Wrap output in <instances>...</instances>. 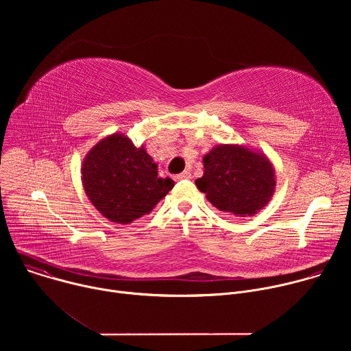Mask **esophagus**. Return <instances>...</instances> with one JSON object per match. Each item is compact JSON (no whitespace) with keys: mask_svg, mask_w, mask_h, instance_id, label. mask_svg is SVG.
Here are the masks:
<instances>
[{"mask_svg":"<svg viewBox=\"0 0 351 351\" xmlns=\"http://www.w3.org/2000/svg\"><path fill=\"white\" fill-rule=\"evenodd\" d=\"M190 176H191V173H190L189 171H184V172H182V173L176 175V176H175V180H180V179H189Z\"/></svg>","mask_w":351,"mask_h":351,"instance_id":"esophagus-1","label":"esophagus"}]
</instances>
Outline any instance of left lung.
<instances>
[{
	"label": "left lung",
	"instance_id": "8db88e82",
	"mask_svg": "<svg viewBox=\"0 0 351 351\" xmlns=\"http://www.w3.org/2000/svg\"><path fill=\"white\" fill-rule=\"evenodd\" d=\"M204 175L195 180L199 191L222 213L253 217L275 194L272 161L260 149L244 144H219L203 157Z\"/></svg>",
	"mask_w": 351,
	"mask_h": 351
}]
</instances>
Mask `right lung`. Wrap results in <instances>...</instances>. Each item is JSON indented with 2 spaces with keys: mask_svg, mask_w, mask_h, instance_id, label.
<instances>
[{
  "mask_svg": "<svg viewBox=\"0 0 351 351\" xmlns=\"http://www.w3.org/2000/svg\"><path fill=\"white\" fill-rule=\"evenodd\" d=\"M80 172L91 204L108 221L121 225L152 213L175 186L171 178L158 176V165L144 145L136 147L119 132L88 149Z\"/></svg>",
  "mask_w": 351,
  "mask_h": 351,
  "instance_id": "right-lung-1",
  "label": "right lung"
}]
</instances>
